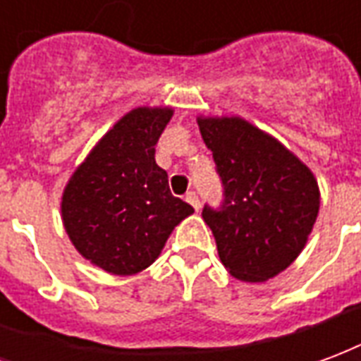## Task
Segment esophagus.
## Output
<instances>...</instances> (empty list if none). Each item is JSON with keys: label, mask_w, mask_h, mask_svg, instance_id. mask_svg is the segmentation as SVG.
Wrapping results in <instances>:
<instances>
[{"label": "esophagus", "mask_w": 361, "mask_h": 361, "mask_svg": "<svg viewBox=\"0 0 361 361\" xmlns=\"http://www.w3.org/2000/svg\"><path fill=\"white\" fill-rule=\"evenodd\" d=\"M186 202H188V204H190V206L194 207L196 212H198V209H200V198H198V194H196V192H188V194H186Z\"/></svg>", "instance_id": "esophagus-1"}]
</instances>
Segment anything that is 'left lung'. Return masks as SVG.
Masks as SVG:
<instances>
[{"mask_svg":"<svg viewBox=\"0 0 361 361\" xmlns=\"http://www.w3.org/2000/svg\"><path fill=\"white\" fill-rule=\"evenodd\" d=\"M223 183V204L204 206L221 264L264 283L300 256L319 213L314 173L290 149L240 117H198Z\"/></svg>","mask_w":361,"mask_h":361,"instance_id":"8db88e82","label":"left lung"}]
</instances>
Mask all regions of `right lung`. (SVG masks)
Instances as JSON below:
<instances>
[{
    "mask_svg": "<svg viewBox=\"0 0 361 361\" xmlns=\"http://www.w3.org/2000/svg\"><path fill=\"white\" fill-rule=\"evenodd\" d=\"M171 107H136L107 130L63 190L61 217L78 254L113 275L154 264L178 223L194 213L155 163Z\"/></svg>",
    "mask_w": 361,
    "mask_h": 361,
    "instance_id": "obj_1",
    "label": "right lung"
}]
</instances>
